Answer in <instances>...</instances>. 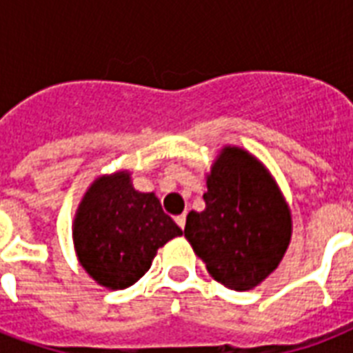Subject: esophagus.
<instances>
[{
    "label": "esophagus",
    "mask_w": 353,
    "mask_h": 353,
    "mask_svg": "<svg viewBox=\"0 0 353 353\" xmlns=\"http://www.w3.org/2000/svg\"><path fill=\"white\" fill-rule=\"evenodd\" d=\"M185 221H187V214H179V216H176V223L179 227H185Z\"/></svg>",
    "instance_id": "esophagus-1"
}]
</instances>
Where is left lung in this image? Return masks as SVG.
<instances>
[{"instance_id":"obj_1","label":"left lung","mask_w":353,"mask_h":353,"mask_svg":"<svg viewBox=\"0 0 353 353\" xmlns=\"http://www.w3.org/2000/svg\"><path fill=\"white\" fill-rule=\"evenodd\" d=\"M205 210H190L185 238L214 280L249 291L265 280L291 240V212L268 168L225 146L207 176Z\"/></svg>"}]
</instances>
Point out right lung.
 <instances>
[{"instance_id": "add662e5", "label": "right lung", "mask_w": 353, "mask_h": 353, "mask_svg": "<svg viewBox=\"0 0 353 353\" xmlns=\"http://www.w3.org/2000/svg\"><path fill=\"white\" fill-rule=\"evenodd\" d=\"M183 231L154 192H139L130 172L97 177L73 221L74 251L97 284L124 290L143 276L155 252Z\"/></svg>"}]
</instances>
